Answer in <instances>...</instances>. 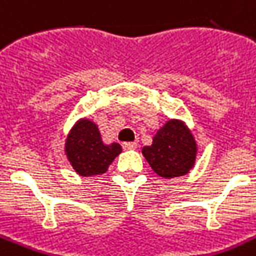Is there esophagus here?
Listing matches in <instances>:
<instances>
[{"label":"esophagus","instance_id":"1","mask_svg":"<svg viewBox=\"0 0 256 256\" xmlns=\"http://www.w3.org/2000/svg\"><path fill=\"white\" fill-rule=\"evenodd\" d=\"M122 148L124 150H135V148H138V143H135V142H126V143H122Z\"/></svg>","mask_w":256,"mask_h":256}]
</instances>
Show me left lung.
I'll return each instance as SVG.
<instances>
[{
  "mask_svg": "<svg viewBox=\"0 0 256 256\" xmlns=\"http://www.w3.org/2000/svg\"><path fill=\"white\" fill-rule=\"evenodd\" d=\"M142 154L156 174L170 180L186 176L194 168L198 144L188 124L181 120H169Z\"/></svg>",
  "mask_w": 256,
  "mask_h": 256,
  "instance_id": "obj_1",
  "label": "left lung"
}]
</instances>
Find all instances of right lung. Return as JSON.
Masks as SVG:
<instances>
[{
	"label": "right lung",
	"instance_id": "right-lung-1",
	"mask_svg": "<svg viewBox=\"0 0 256 256\" xmlns=\"http://www.w3.org/2000/svg\"><path fill=\"white\" fill-rule=\"evenodd\" d=\"M122 152L118 143L105 144L98 124L88 118H80L68 132L65 154L68 162L82 177L102 174Z\"/></svg>",
	"mask_w": 256,
	"mask_h": 256
}]
</instances>
